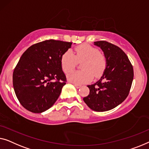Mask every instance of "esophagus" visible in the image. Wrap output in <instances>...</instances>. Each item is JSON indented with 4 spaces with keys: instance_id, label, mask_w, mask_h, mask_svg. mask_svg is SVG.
Returning a JSON list of instances; mask_svg holds the SVG:
<instances>
[{
    "instance_id": "1",
    "label": "esophagus",
    "mask_w": 149,
    "mask_h": 149,
    "mask_svg": "<svg viewBox=\"0 0 149 149\" xmlns=\"http://www.w3.org/2000/svg\"><path fill=\"white\" fill-rule=\"evenodd\" d=\"M74 85L75 86V88H80L81 86L79 84H74Z\"/></svg>"
}]
</instances>
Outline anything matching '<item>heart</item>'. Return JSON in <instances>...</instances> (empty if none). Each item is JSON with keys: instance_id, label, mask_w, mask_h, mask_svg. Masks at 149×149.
<instances>
[{"instance_id": "b5f03b06", "label": "heart", "mask_w": 149, "mask_h": 149, "mask_svg": "<svg viewBox=\"0 0 149 149\" xmlns=\"http://www.w3.org/2000/svg\"><path fill=\"white\" fill-rule=\"evenodd\" d=\"M77 61L81 63L82 70L75 71L68 75L69 80L76 84L86 83L102 74L107 67V58L96 48L88 44H83L75 48V54L68 50L61 56V68L65 74L73 71Z\"/></svg>"}]
</instances>
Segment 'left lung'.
<instances>
[{"instance_id": "1", "label": "left lung", "mask_w": 149, "mask_h": 149, "mask_svg": "<svg viewBox=\"0 0 149 149\" xmlns=\"http://www.w3.org/2000/svg\"><path fill=\"white\" fill-rule=\"evenodd\" d=\"M107 58V67L100 79L88 85L90 93L83 98L91 109L106 111L121 104L130 91L134 78L131 62L120 48L109 42H95Z\"/></svg>"}]
</instances>
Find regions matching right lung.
<instances>
[{
	"label": "right lung",
	"instance_id": "right-lung-1",
	"mask_svg": "<svg viewBox=\"0 0 149 149\" xmlns=\"http://www.w3.org/2000/svg\"><path fill=\"white\" fill-rule=\"evenodd\" d=\"M72 42L56 40L36 43L21 56L13 74L17 98L27 110L35 113L51 107L67 82L61 59Z\"/></svg>",
	"mask_w": 149,
	"mask_h": 149
}]
</instances>
